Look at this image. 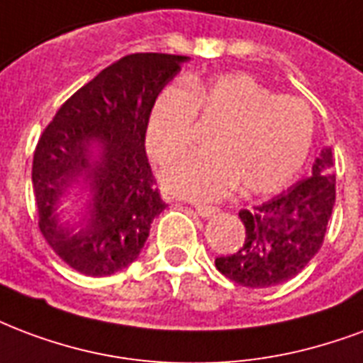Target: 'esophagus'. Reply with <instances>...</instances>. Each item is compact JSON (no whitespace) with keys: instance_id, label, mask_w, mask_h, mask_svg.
Returning <instances> with one entry per match:
<instances>
[{"instance_id":"1","label":"esophagus","mask_w":363,"mask_h":363,"mask_svg":"<svg viewBox=\"0 0 363 363\" xmlns=\"http://www.w3.org/2000/svg\"><path fill=\"white\" fill-rule=\"evenodd\" d=\"M196 211H198V216H202L203 219H208V217L216 216L217 208H211V206H196Z\"/></svg>"}]
</instances>
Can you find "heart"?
Returning <instances> with one entry per match:
<instances>
[{"mask_svg":"<svg viewBox=\"0 0 363 363\" xmlns=\"http://www.w3.org/2000/svg\"><path fill=\"white\" fill-rule=\"evenodd\" d=\"M196 115L221 127L209 140L211 154L186 155L161 173L163 184L184 198L219 200L240 184L246 194H269L289 184L310 155V106L275 96L248 72L189 79L186 90L165 88L147 117V154L160 163L184 154Z\"/></svg>","mask_w":363,"mask_h":363,"instance_id":"heart-1","label":"heart"}]
</instances>
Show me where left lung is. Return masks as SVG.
<instances>
[{"label":"left lung","mask_w":363,"mask_h":363,"mask_svg":"<svg viewBox=\"0 0 363 363\" xmlns=\"http://www.w3.org/2000/svg\"><path fill=\"white\" fill-rule=\"evenodd\" d=\"M333 152L315 157L308 179L238 217L246 230L242 248L216 259L223 275L248 289L275 286L296 277L321 248L335 206Z\"/></svg>","instance_id":"1"}]
</instances>
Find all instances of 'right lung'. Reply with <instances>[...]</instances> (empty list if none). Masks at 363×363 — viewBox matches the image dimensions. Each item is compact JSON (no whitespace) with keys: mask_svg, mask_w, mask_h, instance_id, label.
Listing matches in <instances>:
<instances>
[{"mask_svg":"<svg viewBox=\"0 0 363 363\" xmlns=\"http://www.w3.org/2000/svg\"><path fill=\"white\" fill-rule=\"evenodd\" d=\"M186 61L169 53L119 59L72 94L40 136L32 161L38 225L72 269L107 277L128 267L167 208L154 189L146 125L161 90ZM74 189L85 202L71 222L60 206Z\"/></svg>","mask_w":363,"mask_h":363,"instance_id":"add662e5","label":"right lung"}]
</instances>
